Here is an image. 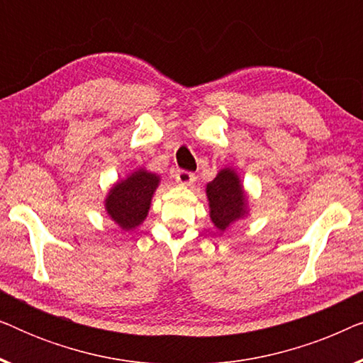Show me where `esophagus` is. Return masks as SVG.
<instances>
[{"mask_svg": "<svg viewBox=\"0 0 363 363\" xmlns=\"http://www.w3.org/2000/svg\"><path fill=\"white\" fill-rule=\"evenodd\" d=\"M175 180L177 183H180V185H191V183L195 182V175L188 170H177Z\"/></svg>", "mask_w": 363, "mask_h": 363, "instance_id": "34e87169", "label": "esophagus"}]
</instances>
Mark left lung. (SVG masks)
Returning a JSON list of instances; mask_svg holds the SVG:
<instances>
[{"instance_id":"1","label":"left lung","mask_w":363,"mask_h":363,"mask_svg":"<svg viewBox=\"0 0 363 363\" xmlns=\"http://www.w3.org/2000/svg\"><path fill=\"white\" fill-rule=\"evenodd\" d=\"M206 195L210 200L211 221L218 230L225 231L233 221L245 215V193L235 172L221 170L215 180L208 183Z\"/></svg>"}]
</instances>
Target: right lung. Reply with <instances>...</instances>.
Here are the masks:
<instances>
[{"label":"right lung","mask_w":363,"mask_h":363,"mask_svg":"<svg viewBox=\"0 0 363 363\" xmlns=\"http://www.w3.org/2000/svg\"><path fill=\"white\" fill-rule=\"evenodd\" d=\"M157 186V175L138 170L112 188L106 200V210L123 230H133L145 220Z\"/></svg>","instance_id":"1"}]
</instances>
